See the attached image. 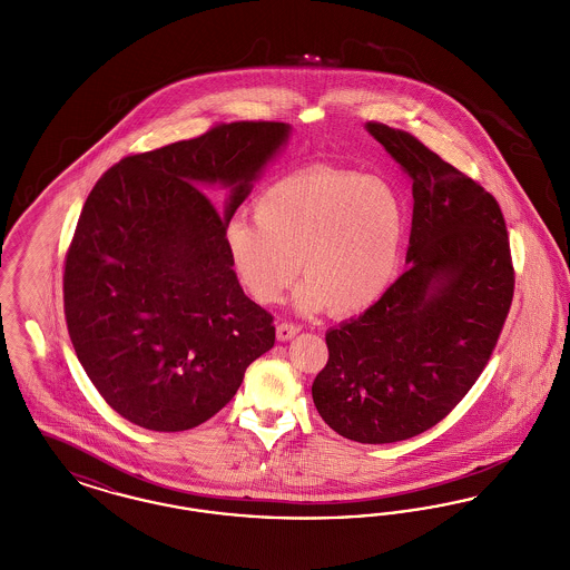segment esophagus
<instances>
[{"label":"esophagus","mask_w":570,"mask_h":570,"mask_svg":"<svg viewBox=\"0 0 570 570\" xmlns=\"http://www.w3.org/2000/svg\"><path fill=\"white\" fill-rule=\"evenodd\" d=\"M298 331H301V328H298L297 325H293V323H286V321H284V323H279L277 328H275V335H277V340H279V342H288V340H293V337L297 335Z\"/></svg>","instance_id":"esophagus-1"}]
</instances>
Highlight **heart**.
Returning a JSON list of instances; mask_svg holds the SVG:
<instances>
[{
    "mask_svg": "<svg viewBox=\"0 0 570 570\" xmlns=\"http://www.w3.org/2000/svg\"><path fill=\"white\" fill-rule=\"evenodd\" d=\"M254 219L228 222L224 242L247 295L273 305L295 282L301 312H365L391 286L407 239L402 191L335 166L291 173L261 191Z\"/></svg>",
    "mask_w": 570,
    "mask_h": 570,
    "instance_id": "1",
    "label": "heart"
}]
</instances>
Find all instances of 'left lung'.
Listing matches in <instances>:
<instances>
[{"instance_id":"obj_1","label":"left lung","mask_w":570,"mask_h":570,"mask_svg":"<svg viewBox=\"0 0 570 570\" xmlns=\"http://www.w3.org/2000/svg\"><path fill=\"white\" fill-rule=\"evenodd\" d=\"M365 128L412 179L410 267L358 318L326 333L312 397L337 434L386 444L434 428L479 380L515 269L500 205L481 184L410 132Z\"/></svg>"}]
</instances>
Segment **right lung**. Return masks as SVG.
<instances>
[{"mask_svg":"<svg viewBox=\"0 0 570 570\" xmlns=\"http://www.w3.org/2000/svg\"><path fill=\"white\" fill-rule=\"evenodd\" d=\"M288 132L217 124L124 158L89 191L66 254V325L98 393L138 428L205 423L272 351L273 316L245 297L224 233ZM216 183L232 190L224 215L199 190Z\"/></svg>","mask_w":570,"mask_h":570,"instance_id":"obj_1","label":"right lung"}]
</instances>
